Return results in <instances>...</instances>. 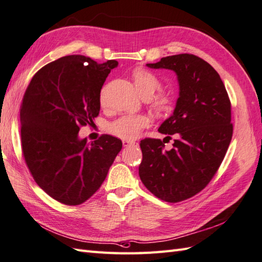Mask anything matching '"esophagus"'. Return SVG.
<instances>
[{
    "label": "esophagus",
    "mask_w": 262,
    "mask_h": 262,
    "mask_svg": "<svg viewBox=\"0 0 262 262\" xmlns=\"http://www.w3.org/2000/svg\"><path fill=\"white\" fill-rule=\"evenodd\" d=\"M137 143H135L134 141H123V145L125 146V147H128V146H134Z\"/></svg>",
    "instance_id": "1"
}]
</instances>
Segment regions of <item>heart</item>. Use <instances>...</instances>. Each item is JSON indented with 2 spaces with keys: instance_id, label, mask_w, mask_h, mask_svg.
Instances as JSON below:
<instances>
[{
  "instance_id": "b5f03b06",
  "label": "heart",
  "mask_w": 262,
  "mask_h": 262,
  "mask_svg": "<svg viewBox=\"0 0 262 262\" xmlns=\"http://www.w3.org/2000/svg\"><path fill=\"white\" fill-rule=\"evenodd\" d=\"M132 78L136 90L142 96L150 97L155 91L161 87V81L153 72L138 67L132 72ZM153 108L161 115H165L172 111L173 108V99L168 94L162 93L155 97V99L151 102ZM149 125V118L144 114L138 115H125L116 120L112 121L108 125V133L113 136L118 137L126 141H132L139 136V134Z\"/></svg>"
}]
</instances>
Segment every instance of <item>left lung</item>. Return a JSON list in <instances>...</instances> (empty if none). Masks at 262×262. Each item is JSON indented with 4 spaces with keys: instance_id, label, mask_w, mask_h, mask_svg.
I'll list each match as a JSON object with an SVG mask.
<instances>
[{
    "instance_id": "obj_1",
    "label": "left lung",
    "mask_w": 262,
    "mask_h": 262,
    "mask_svg": "<svg viewBox=\"0 0 262 262\" xmlns=\"http://www.w3.org/2000/svg\"><path fill=\"white\" fill-rule=\"evenodd\" d=\"M146 66L173 70L180 93L173 115L159 128L176 136L173 147L165 150L161 139L141 141L139 178L155 196L181 202L202 191L220 167L233 133L231 102L213 67L194 54L168 56Z\"/></svg>"
}]
</instances>
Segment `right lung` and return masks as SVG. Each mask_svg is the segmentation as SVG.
<instances>
[{
	"label": "right lung",
	"instance_id": "add662e5",
	"mask_svg": "<svg viewBox=\"0 0 262 262\" xmlns=\"http://www.w3.org/2000/svg\"><path fill=\"white\" fill-rule=\"evenodd\" d=\"M117 66L66 56L42 67L23 96V157L36 184L60 203L79 205L94 195L123 146L111 135L90 144L78 136L99 115L102 84Z\"/></svg>",
	"mask_w": 262,
	"mask_h": 262
}]
</instances>
